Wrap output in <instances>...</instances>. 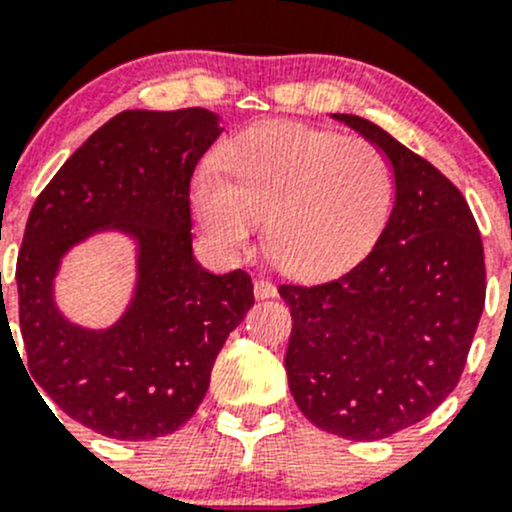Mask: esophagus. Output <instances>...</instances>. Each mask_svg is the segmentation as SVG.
<instances>
[{"label": "esophagus", "mask_w": 512, "mask_h": 512, "mask_svg": "<svg viewBox=\"0 0 512 512\" xmlns=\"http://www.w3.org/2000/svg\"><path fill=\"white\" fill-rule=\"evenodd\" d=\"M277 287L270 280H255V297L257 300H267V297H275Z\"/></svg>", "instance_id": "1"}]
</instances>
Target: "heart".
Here are the masks:
<instances>
[{"instance_id":"b5f03b06","label":"heart","mask_w":512,"mask_h":512,"mask_svg":"<svg viewBox=\"0 0 512 512\" xmlns=\"http://www.w3.org/2000/svg\"><path fill=\"white\" fill-rule=\"evenodd\" d=\"M222 167H202L192 210L220 255L250 250L267 215V247L285 272L322 277L370 252L395 202L388 155L365 137L297 122H262L237 135Z\"/></svg>"}]
</instances>
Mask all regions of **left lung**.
Here are the masks:
<instances>
[{"instance_id": "1", "label": "left lung", "mask_w": 512, "mask_h": 512, "mask_svg": "<svg viewBox=\"0 0 512 512\" xmlns=\"http://www.w3.org/2000/svg\"><path fill=\"white\" fill-rule=\"evenodd\" d=\"M395 172L388 225L365 260L320 285H280L292 312L285 370L312 425L380 440L428 418L455 390L485 305L483 240L458 187L355 114Z\"/></svg>"}]
</instances>
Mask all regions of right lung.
<instances>
[{
	"label": "right lung",
	"instance_id": "1",
	"mask_svg": "<svg viewBox=\"0 0 512 512\" xmlns=\"http://www.w3.org/2000/svg\"><path fill=\"white\" fill-rule=\"evenodd\" d=\"M220 135V117L202 107L119 112L59 167L29 212L17 257L27 370L94 433H175L205 398L227 335L255 305L247 272L212 275L192 255L190 180ZM94 231H122L138 245L136 295L104 331L74 326L53 302L61 257Z\"/></svg>",
	"mask_w": 512,
	"mask_h": 512
}]
</instances>
